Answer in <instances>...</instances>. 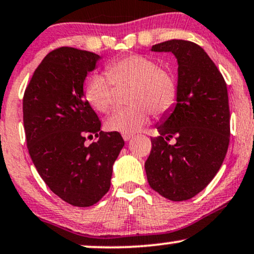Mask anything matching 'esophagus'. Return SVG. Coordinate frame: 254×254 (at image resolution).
I'll use <instances>...</instances> for the list:
<instances>
[{"instance_id": "34e87169", "label": "esophagus", "mask_w": 254, "mask_h": 254, "mask_svg": "<svg viewBox=\"0 0 254 254\" xmlns=\"http://www.w3.org/2000/svg\"><path fill=\"white\" fill-rule=\"evenodd\" d=\"M131 138H132V135H123V139L125 140V142H127V140H130Z\"/></svg>"}]
</instances>
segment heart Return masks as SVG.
<instances>
[{
	"mask_svg": "<svg viewBox=\"0 0 254 254\" xmlns=\"http://www.w3.org/2000/svg\"><path fill=\"white\" fill-rule=\"evenodd\" d=\"M106 75L96 74L87 78L84 96L98 112H108L114 104V88L119 85H131L127 93L130 106L116 110L106 119V130L132 135L138 132L150 121L151 114L164 116L173 109L177 97V82L174 74L158 67L151 58L142 54H130L109 64Z\"/></svg>",
	"mask_w": 254,
	"mask_h": 254,
	"instance_id": "heart-1",
	"label": "heart"
}]
</instances>
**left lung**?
Masks as SVG:
<instances>
[{"label":"left lung","instance_id":"left-lung-1","mask_svg":"<svg viewBox=\"0 0 254 254\" xmlns=\"http://www.w3.org/2000/svg\"><path fill=\"white\" fill-rule=\"evenodd\" d=\"M177 59L175 106L156 125L144 167L149 186L172 201H185L214 179L230 144V106L225 79L194 42L169 40L151 47ZM176 138L174 145L167 143Z\"/></svg>","mask_w":254,"mask_h":254}]
</instances>
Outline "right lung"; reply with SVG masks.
Instances as JSON below:
<instances>
[{
	"instance_id": "add662e5",
	"label": "right lung",
	"mask_w": 254,
	"mask_h": 254,
	"mask_svg": "<svg viewBox=\"0 0 254 254\" xmlns=\"http://www.w3.org/2000/svg\"><path fill=\"white\" fill-rule=\"evenodd\" d=\"M100 57L61 47L45 57L23 96V124L33 163L54 194L90 207L109 191L112 166L124 146L119 132L100 131L84 98V81ZM98 137L90 146L87 136Z\"/></svg>"
}]
</instances>
